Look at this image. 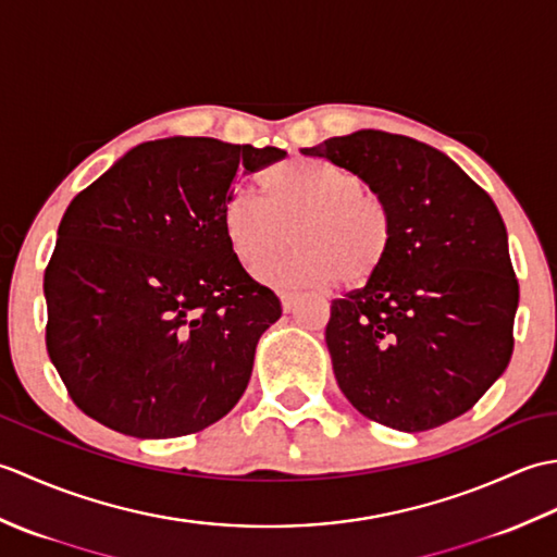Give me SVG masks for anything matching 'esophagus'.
<instances>
[{
	"instance_id": "obj_1",
	"label": "esophagus",
	"mask_w": 557,
	"mask_h": 557,
	"mask_svg": "<svg viewBox=\"0 0 557 557\" xmlns=\"http://www.w3.org/2000/svg\"><path fill=\"white\" fill-rule=\"evenodd\" d=\"M280 299H282V309L285 311H292L294 306H297V301H299V294L297 292H280Z\"/></svg>"
}]
</instances>
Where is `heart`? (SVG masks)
Returning <instances> with one entry per match:
<instances>
[{"mask_svg": "<svg viewBox=\"0 0 557 557\" xmlns=\"http://www.w3.org/2000/svg\"><path fill=\"white\" fill-rule=\"evenodd\" d=\"M265 198L234 191L222 206V230L246 270H260L289 242L297 248L263 270L272 285L359 287L373 280L395 248V212L347 168L287 158L260 174Z\"/></svg>", "mask_w": 557, "mask_h": 557, "instance_id": "b5f03b06", "label": "heart"}]
</instances>
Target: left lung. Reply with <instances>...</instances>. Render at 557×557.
<instances>
[{
  "label": "left lung",
  "instance_id": "1",
  "mask_svg": "<svg viewBox=\"0 0 557 557\" xmlns=\"http://www.w3.org/2000/svg\"><path fill=\"white\" fill-rule=\"evenodd\" d=\"M304 156L357 172L395 212V248L366 287L330 304L325 342L366 419L419 433L469 411L507 369L519 282L493 198L409 136H335Z\"/></svg>",
  "mask_w": 557,
  "mask_h": 557
}]
</instances>
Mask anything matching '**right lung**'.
Wrapping results in <instances>:
<instances>
[{"mask_svg": "<svg viewBox=\"0 0 557 557\" xmlns=\"http://www.w3.org/2000/svg\"><path fill=\"white\" fill-rule=\"evenodd\" d=\"M285 156L148 140L71 200L45 268V345L83 413L124 435L180 437L239 401L282 304L232 253L222 206L242 172Z\"/></svg>", "mask_w": 557, "mask_h": 557, "instance_id": "right-lung-1", "label": "right lung"}]
</instances>
